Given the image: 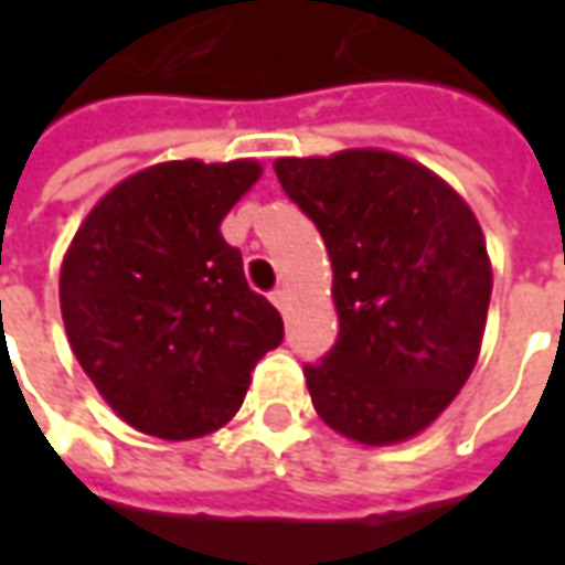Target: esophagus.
<instances>
[{"mask_svg":"<svg viewBox=\"0 0 565 565\" xmlns=\"http://www.w3.org/2000/svg\"><path fill=\"white\" fill-rule=\"evenodd\" d=\"M270 298H273V305H276L279 311H289V289H286V286H279V289H276Z\"/></svg>","mask_w":565,"mask_h":565,"instance_id":"obj_1","label":"esophagus"}]
</instances>
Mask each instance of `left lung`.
Listing matches in <instances>:
<instances>
[{"label": "left lung", "instance_id": "8db88e82", "mask_svg": "<svg viewBox=\"0 0 565 565\" xmlns=\"http://www.w3.org/2000/svg\"><path fill=\"white\" fill-rule=\"evenodd\" d=\"M273 169L333 264L337 345L305 364L317 415L364 446L418 437L481 355L493 270L478 216L393 150L279 157Z\"/></svg>", "mask_w": 565, "mask_h": 565}]
</instances>
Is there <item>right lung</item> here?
<instances>
[{
    "instance_id": "add662e5",
    "label": "right lung",
    "mask_w": 565,
    "mask_h": 565,
    "mask_svg": "<svg viewBox=\"0 0 565 565\" xmlns=\"http://www.w3.org/2000/svg\"><path fill=\"white\" fill-rule=\"evenodd\" d=\"M257 160H169L121 179L77 226L58 270L72 352L135 430L194 440L232 422L282 317L250 292L220 223Z\"/></svg>"
}]
</instances>
